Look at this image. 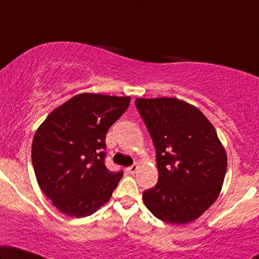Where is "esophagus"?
<instances>
[{"mask_svg": "<svg viewBox=\"0 0 259 259\" xmlns=\"http://www.w3.org/2000/svg\"><path fill=\"white\" fill-rule=\"evenodd\" d=\"M126 171L128 172L130 175H134V173H136V172L138 171V165H132V166H130V167H127Z\"/></svg>", "mask_w": 259, "mask_h": 259, "instance_id": "34e87169", "label": "esophagus"}]
</instances>
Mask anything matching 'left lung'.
I'll return each mask as SVG.
<instances>
[{"label":"left lung","mask_w":259,"mask_h":259,"mask_svg":"<svg viewBox=\"0 0 259 259\" xmlns=\"http://www.w3.org/2000/svg\"><path fill=\"white\" fill-rule=\"evenodd\" d=\"M136 105L157 151V185L144 204L168 224L199 218L217 199L228 155L214 127L196 106L176 98H137Z\"/></svg>","instance_id":"obj_1"}]
</instances>
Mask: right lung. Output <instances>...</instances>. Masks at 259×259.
I'll return each mask as SVG.
<instances>
[{
    "mask_svg": "<svg viewBox=\"0 0 259 259\" xmlns=\"http://www.w3.org/2000/svg\"><path fill=\"white\" fill-rule=\"evenodd\" d=\"M130 102L131 97L81 93L37 127L31 144L35 177L62 213L87 217L111 199L123 172L105 166V138Z\"/></svg>",
    "mask_w": 259,
    "mask_h": 259,
    "instance_id": "obj_1",
    "label": "right lung"
}]
</instances>
